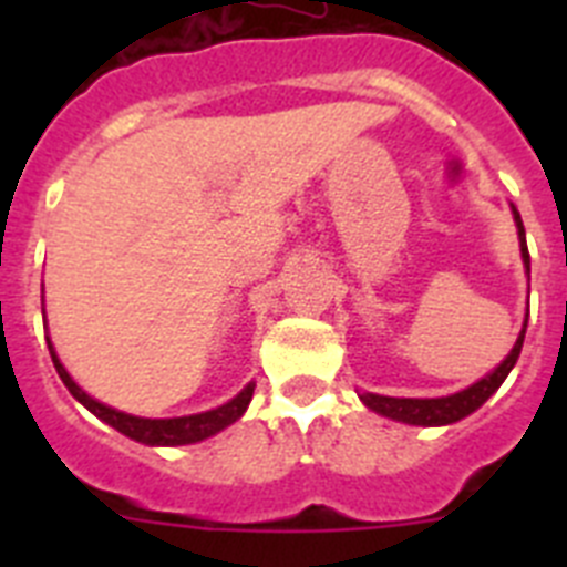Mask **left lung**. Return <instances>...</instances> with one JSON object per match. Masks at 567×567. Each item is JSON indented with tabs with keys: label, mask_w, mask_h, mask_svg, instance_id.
<instances>
[{
	"label": "left lung",
	"mask_w": 567,
	"mask_h": 567,
	"mask_svg": "<svg viewBox=\"0 0 567 567\" xmlns=\"http://www.w3.org/2000/svg\"><path fill=\"white\" fill-rule=\"evenodd\" d=\"M511 213H514V224H517V235H519V252H523V264H525V275L530 280V255H528V244H525V227L523 218H519L517 207L511 204ZM525 327H528V318L523 320V332H519L517 343L505 354L503 363L488 372L485 378H480L477 383H471L468 389L454 394H445V398H385V394H372L363 392L360 400H363L365 409H372L374 414L389 420H398V423H409V425H452L457 420L468 417L491 398V394L497 392L503 380L508 378V372L517 363L519 352H523V340H525Z\"/></svg>",
	"instance_id": "left-lung-1"
}]
</instances>
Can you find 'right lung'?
Wrapping results in <instances>:
<instances>
[{
    "label": "right lung",
    "mask_w": 567,
    "mask_h": 567,
    "mask_svg": "<svg viewBox=\"0 0 567 567\" xmlns=\"http://www.w3.org/2000/svg\"><path fill=\"white\" fill-rule=\"evenodd\" d=\"M48 349H50V358H53V365H56L59 378H62V383L68 385V392L73 394V398H76L87 412L96 414L102 423L113 425L115 432H122L124 437L144 445L202 443V440L224 432L227 425H233L235 420L244 417V412H247V405L255 392V383H247L233 400H227V403L218 405V409H209V412H202V414H187V417H135V414L118 412V409H113V405H104L99 403L96 398H90L82 385L70 378L68 369H64L62 360H59L56 349H53V343H50V338H48Z\"/></svg>",
    "instance_id": "1"
}]
</instances>
